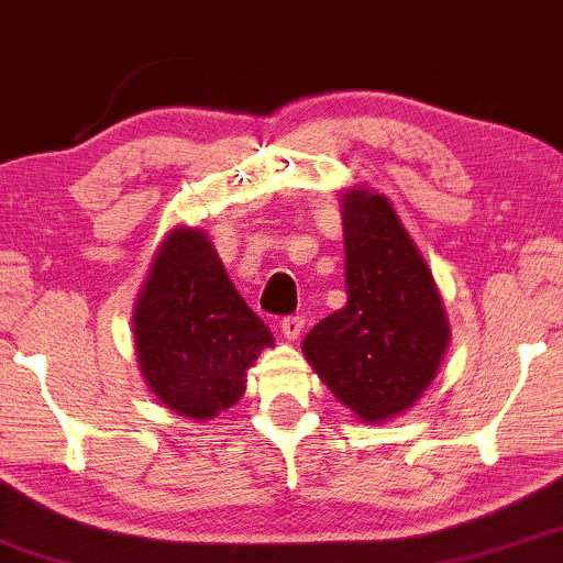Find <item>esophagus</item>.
Masks as SVG:
<instances>
[{
    "label": "esophagus",
    "mask_w": 563,
    "mask_h": 563,
    "mask_svg": "<svg viewBox=\"0 0 563 563\" xmlns=\"http://www.w3.org/2000/svg\"><path fill=\"white\" fill-rule=\"evenodd\" d=\"M280 332L286 334L288 340H296L298 334L303 332V317H286L280 322Z\"/></svg>",
    "instance_id": "obj_1"
}]
</instances>
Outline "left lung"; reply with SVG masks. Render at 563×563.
<instances>
[{
	"label": "left lung",
	"mask_w": 563,
	"mask_h": 563,
	"mask_svg": "<svg viewBox=\"0 0 563 563\" xmlns=\"http://www.w3.org/2000/svg\"><path fill=\"white\" fill-rule=\"evenodd\" d=\"M347 303L301 351L327 389L364 423H387L437 379L450 319L421 249L384 195L343 189Z\"/></svg>",
	"instance_id": "left-lung-1"
}]
</instances>
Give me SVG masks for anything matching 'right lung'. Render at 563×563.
I'll return each mask as SVG.
<instances>
[{
	"instance_id": "1",
	"label": "right lung",
	"mask_w": 563,
	"mask_h": 563,
	"mask_svg": "<svg viewBox=\"0 0 563 563\" xmlns=\"http://www.w3.org/2000/svg\"><path fill=\"white\" fill-rule=\"evenodd\" d=\"M137 366L155 400L210 421L246 393L273 332L249 309L205 231L176 225L155 249L132 311Z\"/></svg>"
}]
</instances>
